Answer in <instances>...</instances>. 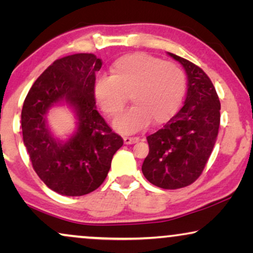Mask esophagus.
<instances>
[{
  "label": "esophagus",
  "mask_w": 253,
  "mask_h": 253,
  "mask_svg": "<svg viewBox=\"0 0 253 253\" xmlns=\"http://www.w3.org/2000/svg\"><path fill=\"white\" fill-rule=\"evenodd\" d=\"M123 140H124V144L130 145V144L138 143V141H139V138L138 137H123Z\"/></svg>",
  "instance_id": "1"
}]
</instances>
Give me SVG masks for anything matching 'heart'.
<instances>
[{
	"label": "heart",
	"instance_id": "obj_1",
	"mask_svg": "<svg viewBox=\"0 0 253 253\" xmlns=\"http://www.w3.org/2000/svg\"><path fill=\"white\" fill-rule=\"evenodd\" d=\"M185 93V76L172 62H162L145 53L127 54L114 62L110 77L94 85V99L107 116L123 112L127 96L133 107L114 123L121 132L131 133L152 123L168 122L177 112Z\"/></svg>",
	"mask_w": 253,
	"mask_h": 253
}]
</instances>
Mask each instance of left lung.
<instances>
[{
  "label": "left lung",
  "instance_id": "obj_1",
  "mask_svg": "<svg viewBox=\"0 0 253 253\" xmlns=\"http://www.w3.org/2000/svg\"><path fill=\"white\" fill-rule=\"evenodd\" d=\"M188 75L184 105L169 122L147 137L148 155L141 166L146 179L161 189L192 184L212 153L220 126V100L205 72L185 58L168 53Z\"/></svg>",
  "mask_w": 253,
  "mask_h": 253
}]
</instances>
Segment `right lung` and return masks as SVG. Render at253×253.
Returning <instances> with one entry per match:
<instances>
[{"label": "right lung", "instance_id": "add662e5", "mask_svg": "<svg viewBox=\"0 0 253 253\" xmlns=\"http://www.w3.org/2000/svg\"><path fill=\"white\" fill-rule=\"evenodd\" d=\"M101 65L100 58L87 53L56 60L34 82L24 101V145L34 171L60 195L84 196L98 189L123 145L95 107V72ZM60 103L70 105L78 117V129L65 142L55 138L46 126L47 110Z\"/></svg>", "mask_w": 253, "mask_h": 253}]
</instances>
